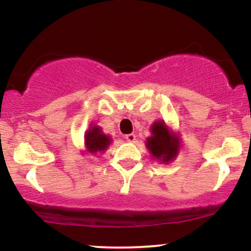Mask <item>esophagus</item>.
Listing matches in <instances>:
<instances>
[{"instance_id":"1","label":"esophagus","mask_w":251,"mask_h":251,"mask_svg":"<svg viewBox=\"0 0 251 251\" xmlns=\"http://www.w3.org/2000/svg\"><path fill=\"white\" fill-rule=\"evenodd\" d=\"M125 138H126V140H127L128 143H134V140H135V135L133 133L126 134Z\"/></svg>"}]
</instances>
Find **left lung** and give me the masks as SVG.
Here are the masks:
<instances>
[{
	"label": "left lung",
	"instance_id": "8db88e82",
	"mask_svg": "<svg viewBox=\"0 0 251 251\" xmlns=\"http://www.w3.org/2000/svg\"><path fill=\"white\" fill-rule=\"evenodd\" d=\"M152 159L169 164L176 159L180 150V137L171 131L164 120H158L151 126V135L145 142Z\"/></svg>",
	"mask_w": 251,
	"mask_h": 251
}]
</instances>
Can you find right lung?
<instances>
[{
    "mask_svg": "<svg viewBox=\"0 0 251 251\" xmlns=\"http://www.w3.org/2000/svg\"><path fill=\"white\" fill-rule=\"evenodd\" d=\"M83 143H85V152L87 153H102L111 145L112 138L103 133L101 127L91 124L87 131L85 132V142Z\"/></svg>",
    "mask_w": 251,
    "mask_h": 251,
    "instance_id": "obj_1",
    "label": "right lung"
}]
</instances>
